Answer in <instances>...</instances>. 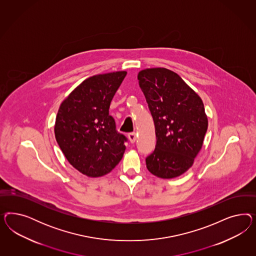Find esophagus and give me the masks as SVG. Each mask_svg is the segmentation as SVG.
<instances>
[{
  "mask_svg": "<svg viewBox=\"0 0 256 256\" xmlns=\"http://www.w3.org/2000/svg\"><path fill=\"white\" fill-rule=\"evenodd\" d=\"M128 140H130V142L132 144H134L135 140H137V137H136V134H135V133H130V134L128 135Z\"/></svg>",
  "mask_w": 256,
  "mask_h": 256,
  "instance_id": "obj_1",
  "label": "esophagus"
}]
</instances>
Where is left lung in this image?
<instances>
[{"label":"left lung","mask_w":256,"mask_h":256,"mask_svg":"<svg viewBox=\"0 0 256 256\" xmlns=\"http://www.w3.org/2000/svg\"><path fill=\"white\" fill-rule=\"evenodd\" d=\"M137 78L156 137L155 150L146 160L148 170L160 178H178L194 165L202 148L208 126L202 100L172 70L146 68Z\"/></svg>","instance_id":"1"}]
</instances>
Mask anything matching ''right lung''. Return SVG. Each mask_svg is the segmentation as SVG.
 Wrapping results in <instances>:
<instances>
[{
	"label": "right lung",
	"mask_w": 256,
	"mask_h": 256,
	"mask_svg": "<svg viewBox=\"0 0 256 256\" xmlns=\"http://www.w3.org/2000/svg\"><path fill=\"white\" fill-rule=\"evenodd\" d=\"M126 75L114 71L87 78L58 110L55 139L68 162L88 178L107 174L124 155L126 139L116 130L108 108Z\"/></svg>",
	"instance_id": "obj_1"
}]
</instances>
